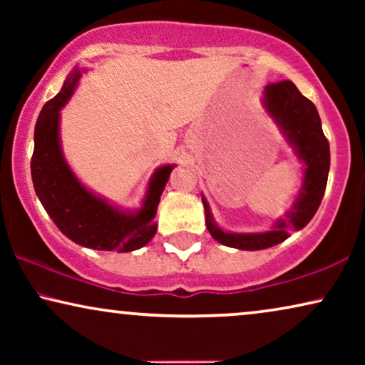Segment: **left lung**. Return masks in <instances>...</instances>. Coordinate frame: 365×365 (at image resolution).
<instances>
[{
    "mask_svg": "<svg viewBox=\"0 0 365 365\" xmlns=\"http://www.w3.org/2000/svg\"><path fill=\"white\" fill-rule=\"evenodd\" d=\"M262 104L301 161L302 179L291 209L282 217L276 219L271 229L262 232L224 231L214 221L207 199L202 194L207 231L217 242L241 251L272 247L286 241L291 232L306 227L321 206L331 166V151L322 133L317 109L299 93L296 84L292 81L267 84L262 91Z\"/></svg>",
    "mask_w": 365,
    "mask_h": 365,
    "instance_id": "left-lung-1",
    "label": "left lung"
}]
</instances>
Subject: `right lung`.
Returning <instances> with one entry per match:
<instances>
[{
    "instance_id": "obj_1",
    "label": "right lung",
    "mask_w": 365,
    "mask_h": 365,
    "mask_svg": "<svg viewBox=\"0 0 365 365\" xmlns=\"http://www.w3.org/2000/svg\"><path fill=\"white\" fill-rule=\"evenodd\" d=\"M81 73L83 68H74L61 91L39 113L31 159L34 191L59 231L73 242L96 251H136L156 234L154 217L174 164H164L153 173L138 209L119 207L84 186L69 168L59 136L61 109L78 88Z\"/></svg>"
}]
</instances>
